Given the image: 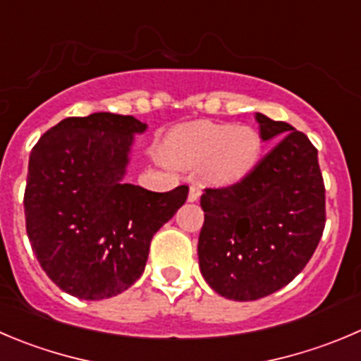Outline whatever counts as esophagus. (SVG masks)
<instances>
[{"mask_svg": "<svg viewBox=\"0 0 361 361\" xmlns=\"http://www.w3.org/2000/svg\"><path fill=\"white\" fill-rule=\"evenodd\" d=\"M200 195H202V186L200 184H193V186L190 188V197H188V200L197 202L198 198H200Z\"/></svg>", "mask_w": 361, "mask_h": 361, "instance_id": "34e87169", "label": "esophagus"}]
</instances>
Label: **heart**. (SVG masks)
<instances>
[{
  "label": "heart",
  "mask_w": 361,
  "mask_h": 361,
  "mask_svg": "<svg viewBox=\"0 0 361 361\" xmlns=\"http://www.w3.org/2000/svg\"><path fill=\"white\" fill-rule=\"evenodd\" d=\"M168 156L183 166H207L209 177L216 183H235L255 166L260 136L252 127L197 123L170 136Z\"/></svg>",
  "instance_id": "1"
}]
</instances>
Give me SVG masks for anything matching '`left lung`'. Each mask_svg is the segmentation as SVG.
I'll return each instance as SVG.
<instances>
[{
	"mask_svg": "<svg viewBox=\"0 0 361 361\" xmlns=\"http://www.w3.org/2000/svg\"><path fill=\"white\" fill-rule=\"evenodd\" d=\"M260 138L280 142L238 183L207 188L198 262L205 281L234 301L276 293L303 271L326 223L317 149L287 122L255 115Z\"/></svg>",
	"mask_w": 361,
	"mask_h": 361,
	"instance_id": "8db88e82",
	"label": "left lung"
}]
</instances>
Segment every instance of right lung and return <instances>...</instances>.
I'll list each match as a JSON object with an SVG mask.
<instances>
[{
  "mask_svg": "<svg viewBox=\"0 0 361 361\" xmlns=\"http://www.w3.org/2000/svg\"><path fill=\"white\" fill-rule=\"evenodd\" d=\"M129 115L61 120L32 149L24 216L47 276L81 300L116 296L142 276L150 241L188 198V186L154 193L123 183L135 133Z\"/></svg>",
  "mask_w": 361,
  "mask_h": 361,
  "instance_id": "1",
  "label": "right lung"
}]
</instances>
